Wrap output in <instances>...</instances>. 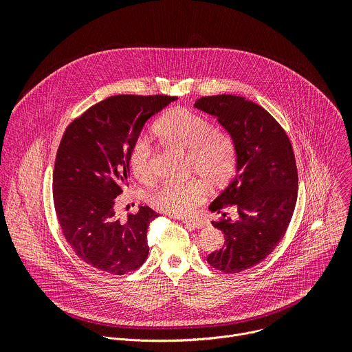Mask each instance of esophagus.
Instances as JSON below:
<instances>
[{"instance_id": "34e87169", "label": "esophagus", "mask_w": 352, "mask_h": 352, "mask_svg": "<svg viewBox=\"0 0 352 352\" xmlns=\"http://www.w3.org/2000/svg\"><path fill=\"white\" fill-rule=\"evenodd\" d=\"M182 223L189 226V227H192V228H196V230H200V228H204L206 226L205 221L195 220V219H185V220H182Z\"/></svg>"}]
</instances>
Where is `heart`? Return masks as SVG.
Wrapping results in <instances>:
<instances>
[{"label": "heart", "instance_id": "1", "mask_svg": "<svg viewBox=\"0 0 352 352\" xmlns=\"http://www.w3.org/2000/svg\"><path fill=\"white\" fill-rule=\"evenodd\" d=\"M157 138L173 147L186 150V164L189 171L205 178L212 186L221 188L230 182L235 171V148L231 139L216 132L212 124L188 109L177 107L170 110L156 125ZM128 164L143 182L153 178L152 148L143 139L136 140L128 155ZM208 192L206 182L200 178H190L182 182H166L159 186L148 200L156 209L185 216L192 212Z\"/></svg>", "mask_w": 352, "mask_h": 352}]
</instances>
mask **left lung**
I'll return each mask as SVG.
<instances>
[{"label":"left lung","instance_id":"1","mask_svg":"<svg viewBox=\"0 0 352 352\" xmlns=\"http://www.w3.org/2000/svg\"><path fill=\"white\" fill-rule=\"evenodd\" d=\"M193 107L216 118L235 148V175L209 205L210 212H221L212 224L226 241L208 262L224 273H239L267 258L291 221L298 196L292 146L280 124L245 97L209 96ZM227 206L237 209L236 219L225 217Z\"/></svg>","mask_w":352,"mask_h":352}]
</instances>
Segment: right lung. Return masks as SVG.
Returning a JSON list of instances; mask_svg holds the SVG:
<instances>
[{
  "instance_id": "1",
  "label": "right lung",
  "mask_w": 352,
  "mask_h": 352,
  "mask_svg": "<svg viewBox=\"0 0 352 352\" xmlns=\"http://www.w3.org/2000/svg\"><path fill=\"white\" fill-rule=\"evenodd\" d=\"M175 100L113 96L65 129L53 174L54 208L67 242L98 270L122 276L147 259V227L159 214L139 206L122 223L114 200L128 184V155L144 124Z\"/></svg>"
}]
</instances>
